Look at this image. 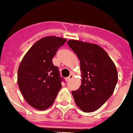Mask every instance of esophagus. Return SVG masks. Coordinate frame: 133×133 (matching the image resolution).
Segmentation results:
<instances>
[{
	"mask_svg": "<svg viewBox=\"0 0 133 133\" xmlns=\"http://www.w3.org/2000/svg\"><path fill=\"white\" fill-rule=\"evenodd\" d=\"M73 77H74V75H73V74H70V76H69L68 77H67L66 78V81L67 82L70 81L71 79H73Z\"/></svg>",
	"mask_w": 133,
	"mask_h": 133,
	"instance_id": "obj_1",
	"label": "esophagus"
}]
</instances>
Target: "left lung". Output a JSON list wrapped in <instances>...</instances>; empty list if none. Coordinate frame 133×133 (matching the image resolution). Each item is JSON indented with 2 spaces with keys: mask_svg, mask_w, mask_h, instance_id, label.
Instances as JSON below:
<instances>
[{
  "mask_svg": "<svg viewBox=\"0 0 133 133\" xmlns=\"http://www.w3.org/2000/svg\"><path fill=\"white\" fill-rule=\"evenodd\" d=\"M67 43L80 61L82 85L72 91L76 104L84 112L95 111L108 101L115 90L118 82L116 65L98 45L74 39Z\"/></svg>",
  "mask_w": 133,
  "mask_h": 133,
  "instance_id": "obj_1",
  "label": "left lung"
}]
</instances>
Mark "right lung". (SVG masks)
<instances>
[{
  "mask_svg": "<svg viewBox=\"0 0 133 133\" xmlns=\"http://www.w3.org/2000/svg\"><path fill=\"white\" fill-rule=\"evenodd\" d=\"M66 39L45 37L25 54L17 72V83L25 100L31 107L44 110L54 102L64 79L52 59Z\"/></svg>",
  "mask_w": 133,
  "mask_h": 133,
  "instance_id": "add662e5",
  "label": "right lung"
}]
</instances>
